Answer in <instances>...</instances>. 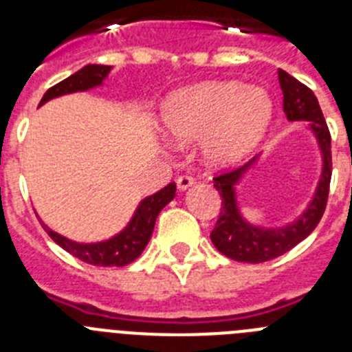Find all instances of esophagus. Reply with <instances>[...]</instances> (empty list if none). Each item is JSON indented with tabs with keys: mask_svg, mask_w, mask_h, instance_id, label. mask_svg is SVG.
Returning <instances> with one entry per match:
<instances>
[{
	"mask_svg": "<svg viewBox=\"0 0 352 352\" xmlns=\"http://www.w3.org/2000/svg\"><path fill=\"white\" fill-rule=\"evenodd\" d=\"M176 183H178V188H179V190L185 192L186 188H190V186L194 185L195 179L192 178V176H188V174H183V176H179L178 182H176Z\"/></svg>",
	"mask_w": 352,
	"mask_h": 352,
	"instance_id": "esophagus-1",
	"label": "esophagus"
}]
</instances>
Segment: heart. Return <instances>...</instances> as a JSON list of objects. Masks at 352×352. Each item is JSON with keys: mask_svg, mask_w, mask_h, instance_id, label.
<instances>
[{"mask_svg": "<svg viewBox=\"0 0 352 352\" xmlns=\"http://www.w3.org/2000/svg\"><path fill=\"white\" fill-rule=\"evenodd\" d=\"M268 91L238 80H208L170 93L162 105V129L178 146L201 138L211 167H232L250 157L272 123Z\"/></svg>", "mask_w": 352, "mask_h": 352, "instance_id": "obj_1", "label": "heart"}]
</instances>
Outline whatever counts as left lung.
I'll use <instances>...</instances> for the list:
<instances>
[{
  "instance_id": "left-lung-1",
  "label": "left lung",
  "mask_w": 352,
  "mask_h": 352,
  "mask_svg": "<svg viewBox=\"0 0 352 352\" xmlns=\"http://www.w3.org/2000/svg\"><path fill=\"white\" fill-rule=\"evenodd\" d=\"M278 82L284 95V113L287 120L305 121L307 129L316 138L321 151V174L307 208L292 222L278 227H264L248 222L238 203L239 183L259 164L261 155L252 158L243 167L220 174L213 179V186L222 197V208L217 226L211 231V241L223 256L239 263H266L296 247L316 229L328 201L331 179V138L319 102L312 89L289 76L287 72L278 70Z\"/></svg>"
}]
</instances>
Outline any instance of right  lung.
Masks as SVG:
<instances>
[{
    "label": "right lung",
    "instance_id": "1",
    "mask_svg": "<svg viewBox=\"0 0 352 352\" xmlns=\"http://www.w3.org/2000/svg\"><path fill=\"white\" fill-rule=\"evenodd\" d=\"M111 70H113V67H109V65H86L79 72L72 74L70 77L47 89L45 95L42 96L38 107L47 104L52 98H58V96L89 91L93 88L104 86V80L107 79ZM174 195H176V183H169L162 190L144 197L133 211L132 219L120 232L107 239H102V241H95V243L74 241V239L67 238L60 232L52 231L51 227L42 222L40 217L38 220L45 232L51 236L52 241L77 259L93 264V266H126L141 256L149 238L153 234L158 213L173 201Z\"/></svg>",
    "mask_w": 352,
    "mask_h": 352
}]
</instances>
